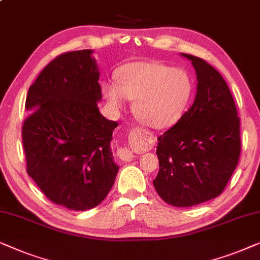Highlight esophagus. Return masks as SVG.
Returning <instances> with one entry per match:
<instances>
[{
  "mask_svg": "<svg viewBox=\"0 0 260 260\" xmlns=\"http://www.w3.org/2000/svg\"><path fill=\"white\" fill-rule=\"evenodd\" d=\"M131 134H134V136H139V134H141V128L134 127L133 129L131 131ZM117 154H119V157L124 161H129L134 158L133 152L131 151L129 148H124V147L119 148V151H117Z\"/></svg>",
  "mask_w": 260,
  "mask_h": 260,
  "instance_id": "obj_1",
  "label": "esophagus"
}]
</instances>
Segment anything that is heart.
<instances>
[{
	"label": "heart",
	"mask_w": 260,
	"mask_h": 260,
	"mask_svg": "<svg viewBox=\"0 0 260 260\" xmlns=\"http://www.w3.org/2000/svg\"><path fill=\"white\" fill-rule=\"evenodd\" d=\"M119 84H102L103 94L114 108H122L126 98L136 100L133 112L141 122L152 128L175 123L184 112L192 91L189 75L155 61H137L117 71Z\"/></svg>",
	"instance_id": "heart-1"
}]
</instances>
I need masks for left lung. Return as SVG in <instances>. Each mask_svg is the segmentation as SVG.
Returning a JSON list of instances; mask_svg holds the SVG:
<instances>
[{"mask_svg": "<svg viewBox=\"0 0 260 260\" xmlns=\"http://www.w3.org/2000/svg\"><path fill=\"white\" fill-rule=\"evenodd\" d=\"M182 55L195 68L196 98L177 123L158 137L153 185L169 205L191 207L226 188L240 157V119L222 76L206 60Z\"/></svg>", "mask_w": 260, "mask_h": 260, "instance_id": "left-lung-1", "label": "left lung"}]
</instances>
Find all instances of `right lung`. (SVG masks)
Listing matches in <instances>:
<instances>
[{"mask_svg": "<svg viewBox=\"0 0 260 260\" xmlns=\"http://www.w3.org/2000/svg\"><path fill=\"white\" fill-rule=\"evenodd\" d=\"M91 50L65 52L29 86L22 124L26 171L58 206H99L119 171L110 140L117 127L99 112L100 72Z\"/></svg>", "mask_w": 260, "mask_h": 260, "instance_id": "obj_1", "label": "right lung"}]
</instances>
